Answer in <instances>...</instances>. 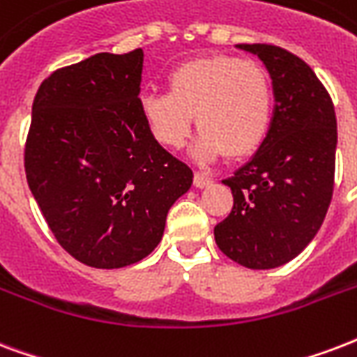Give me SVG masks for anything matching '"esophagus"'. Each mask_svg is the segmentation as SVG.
<instances>
[{"instance_id":"1","label":"esophagus","mask_w":357,"mask_h":357,"mask_svg":"<svg viewBox=\"0 0 357 357\" xmlns=\"http://www.w3.org/2000/svg\"><path fill=\"white\" fill-rule=\"evenodd\" d=\"M211 178L205 175H201V173H195L194 175V186L195 188H207L208 184H211Z\"/></svg>"}]
</instances>
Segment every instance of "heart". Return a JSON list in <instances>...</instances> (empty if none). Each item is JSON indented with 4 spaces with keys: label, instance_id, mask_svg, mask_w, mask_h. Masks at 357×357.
Masks as SVG:
<instances>
[{
    "label": "heart",
    "instance_id": "b5f03b06",
    "mask_svg": "<svg viewBox=\"0 0 357 357\" xmlns=\"http://www.w3.org/2000/svg\"><path fill=\"white\" fill-rule=\"evenodd\" d=\"M273 86L258 61L235 56H207L176 67L167 93L141 98V114L158 143L182 149L194 126L201 133L195 156L213 162L252 156L269 135Z\"/></svg>",
    "mask_w": 357,
    "mask_h": 357
}]
</instances>
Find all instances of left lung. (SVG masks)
I'll use <instances>...</instances> for the list:
<instances>
[{
  "label": "left lung",
  "mask_w": 357,
  "mask_h": 357,
  "mask_svg": "<svg viewBox=\"0 0 357 357\" xmlns=\"http://www.w3.org/2000/svg\"><path fill=\"white\" fill-rule=\"evenodd\" d=\"M264 61L275 112L256 154L222 181L233 208L214 227L216 245L248 269H275L299 256L326 218L335 178L333 101L301 58L273 45H237Z\"/></svg>",
  "instance_id": "obj_1"
}]
</instances>
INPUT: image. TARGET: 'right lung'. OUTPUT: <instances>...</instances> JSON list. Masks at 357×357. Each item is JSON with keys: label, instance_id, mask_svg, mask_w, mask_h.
Wrapping results in <instances>:
<instances>
[{"label": "right lung", "instance_id": "add662e5", "mask_svg": "<svg viewBox=\"0 0 357 357\" xmlns=\"http://www.w3.org/2000/svg\"><path fill=\"white\" fill-rule=\"evenodd\" d=\"M143 50L99 52L43 80L31 107L26 176L63 248L120 269L146 258L194 182L141 114Z\"/></svg>", "mask_w": 357, "mask_h": 357}]
</instances>
